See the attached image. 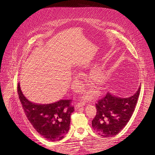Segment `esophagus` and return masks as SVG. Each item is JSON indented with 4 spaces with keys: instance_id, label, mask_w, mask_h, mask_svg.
<instances>
[{
    "instance_id": "esophagus-1",
    "label": "esophagus",
    "mask_w": 155,
    "mask_h": 155,
    "mask_svg": "<svg viewBox=\"0 0 155 155\" xmlns=\"http://www.w3.org/2000/svg\"><path fill=\"white\" fill-rule=\"evenodd\" d=\"M84 104H85V103L84 102H81V101L78 102L77 104H76V105H75V108H76V109H78V108L84 105Z\"/></svg>"
}]
</instances>
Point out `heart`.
I'll return each mask as SVG.
<instances>
[{
	"mask_svg": "<svg viewBox=\"0 0 155 155\" xmlns=\"http://www.w3.org/2000/svg\"><path fill=\"white\" fill-rule=\"evenodd\" d=\"M91 80L92 85L96 87H99L104 84L107 81V77L105 73L100 70H94L91 74Z\"/></svg>",
	"mask_w": 155,
	"mask_h": 155,
	"instance_id": "heart-1",
	"label": "heart"
}]
</instances>
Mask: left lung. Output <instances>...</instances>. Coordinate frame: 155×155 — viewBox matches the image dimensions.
<instances>
[{
  "label": "left lung",
  "instance_id": "left-lung-1",
  "mask_svg": "<svg viewBox=\"0 0 155 155\" xmlns=\"http://www.w3.org/2000/svg\"><path fill=\"white\" fill-rule=\"evenodd\" d=\"M140 87L132 96L121 98L109 92L96 104V114L92 121L93 129L104 137L118 134L128 123L137 104Z\"/></svg>",
  "mask_w": 155,
  "mask_h": 155
}]
</instances>
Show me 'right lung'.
Listing matches in <instances>:
<instances>
[{
  "mask_svg": "<svg viewBox=\"0 0 155 155\" xmlns=\"http://www.w3.org/2000/svg\"><path fill=\"white\" fill-rule=\"evenodd\" d=\"M17 92L27 118L37 133L50 141L64 138L69 130L70 116L74 111L72 100H61L46 105L34 104L23 95L19 83Z\"/></svg>",
  "mask_w": 155,
  "mask_h": 155,
  "instance_id": "1",
  "label": "right lung"
}]
</instances>
